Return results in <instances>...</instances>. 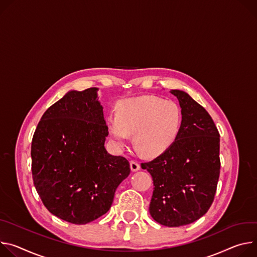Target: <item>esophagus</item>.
<instances>
[{"mask_svg": "<svg viewBox=\"0 0 257 257\" xmlns=\"http://www.w3.org/2000/svg\"><path fill=\"white\" fill-rule=\"evenodd\" d=\"M130 164H131L132 172H137V170H139V169L141 168L139 162H137V161H135V160H132V161L130 162Z\"/></svg>", "mask_w": 257, "mask_h": 257, "instance_id": "esophagus-1", "label": "esophagus"}]
</instances>
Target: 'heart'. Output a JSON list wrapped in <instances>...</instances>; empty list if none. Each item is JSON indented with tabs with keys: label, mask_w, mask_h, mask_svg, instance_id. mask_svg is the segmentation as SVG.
Returning <instances> with one entry per match:
<instances>
[{
	"label": "heart",
	"mask_w": 257,
	"mask_h": 257,
	"mask_svg": "<svg viewBox=\"0 0 257 257\" xmlns=\"http://www.w3.org/2000/svg\"><path fill=\"white\" fill-rule=\"evenodd\" d=\"M182 110L172 100L154 96L125 99L117 105V113L106 117L113 145L124 147L128 135L134 134V144L144 155L156 156L174 144L182 126Z\"/></svg>",
	"instance_id": "b5f03b06"
}]
</instances>
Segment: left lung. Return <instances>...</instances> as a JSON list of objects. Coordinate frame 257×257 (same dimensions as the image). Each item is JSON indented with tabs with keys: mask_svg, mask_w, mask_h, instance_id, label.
I'll use <instances>...</instances> for the list:
<instances>
[{
	"mask_svg": "<svg viewBox=\"0 0 257 257\" xmlns=\"http://www.w3.org/2000/svg\"><path fill=\"white\" fill-rule=\"evenodd\" d=\"M182 108V126L174 144L142 163L153 179L149 211L166 226L203 216L211 206L219 178V133L208 112L186 92L170 91Z\"/></svg>",
	"mask_w": 257,
	"mask_h": 257,
	"instance_id": "left-lung-1",
	"label": "left lung"
}]
</instances>
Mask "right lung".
I'll return each instance as SVG.
<instances>
[{
    "label": "right lung",
    "mask_w": 257,
    "mask_h": 257,
    "mask_svg": "<svg viewBox=\"0 0 257 257\" xmlns=\"http://www.w3.org/2000/svg\"><path fill=\"white\" fill-rule=\"evenodd\" d=\"M97 88L70 91L47 109L32 142L34 184L47 209L74 224L105 214L130 162L105 149L108 128Z\"/></svg>",
    "instance_id": "add662e5"
}]
</instances>
